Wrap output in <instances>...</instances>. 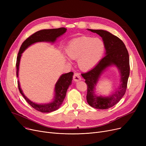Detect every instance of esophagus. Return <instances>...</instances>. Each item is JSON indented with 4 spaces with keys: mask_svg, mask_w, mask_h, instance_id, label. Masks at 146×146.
<instances>
[{
    "mask_svg": "<svg viewBox=\"0 0 146 146\" xmlns=\"http://www.w3.org/2000/svg\"><path fill=\"white\" fill-rule=\"evenodd\" d=\"M73 80L75 82H78L81 80V78L78 73H74L73 75Z\"/></svg>",
    "mask_w": 146,
    "mask_h": 146,
    "instance_id": "34e87169",
    "label": "esophagus"
}]
</instances>
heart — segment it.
<instances>
[{
	"label": "heart",
	"instance_id": "1",
	"mask_svg": "<svg viewBox=\"0 0 146 146\" xmlns=\"http://www.w3.org/2000/svg\"><path fill=\"white\" fill-rule=\"evenodd\" d=\"M105 50V43L101 38L83 36L69 42L65 51L70 58L78 60L81 70L88 71L99 63Z\"/></svg>",
	"mask_w": 146,
	"mask_h": 146
}]
</instances>
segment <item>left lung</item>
Wrapping results in <instances>:
<instances>
[{
  "label": "left lung",
  "instance_id": "1",
  "mask_svg": "<svg viewBox=\"0 0 146 146\" xmlns=\"http://www.w3.org/2000/svg\"><path fill=\"white\" fill-rule=\"evenodd\" d=\"M88 30L102 37L105 45V56L92 70L82 74L88 86L87 102L90 106L95 108L106 110L117 104L125 94L129 75L128 52L122 41L107 31L91 29ZM113 65L118 68L120 73V86L109 96H96L95 94L96 86L101 75L106 68Z\"/></svg>",
  "mask_w": 146,
  "mask_h": 146
}]
</instances>
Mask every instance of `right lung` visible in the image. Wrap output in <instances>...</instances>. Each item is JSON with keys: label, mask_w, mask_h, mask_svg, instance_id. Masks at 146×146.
Masks as SVG:
<instances>
[{"label": "right lung", "mask_w": 146, "mask_h": 146, "mask_svg": "<svg viewBox=\"0 0 146 146\" xmlns=\"http://www.w3.org/2000/svg\"><path fill=\"white\" fill-rule=\"evenodd\" d=\"M67 31L65 28H60L56 29H42L38 31L35 33L33 34L25 40L21 45L18 54L17 59V76L19 77V68L20 60L22 56V54L24 51L31 45L36 42H54L57 38L63 35ZM73 73L69 72L67 73L63 74L61 75L57 82H56L54 88V96L51 102L48 104H38L31 101L24 94L21 88L19 80H18V86L20 93L25 98L26 101L35 110L40 111L41 112H51L58 110L61 104H63L64 99L66 95V92L68 88L72 85V81L73 79Z\"/></svg>", "instance_id": "right-lung-1"}]
</instances>
